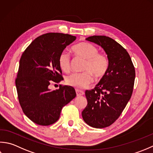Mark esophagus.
I'll list each match as a JSON object with an SVG mask.
<instances>
[{
    "mask_svg": "<svg viewBox=\"0 0 153 153\" xmlns=\"http://www.w3.org/2000/svg\"><path fill=\"white\" fill-rule=\"evenodd\" d=\"M76 96H82V95H84V94H85V92H84L83 91H82V90H78V89L76 90Z\"/></svg>",
    "mask_w": 153,
    "mask_h": 153,
    "instance_id": "esophagus-1",
    "label": "esophagus"
}]
</instances>
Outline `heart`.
I'll use <instances>...</instances> for the list:
<instances>
[{"instance_id":"b5f03b06","label":"heart","mask_w":153,"mask_h":153,"mask_svg":"<svg viewBox=\"0 0 153 153\" xmlns=\"http://www.w3.org/2000/svg\"><path fill=\"white\" fill-rule=\"evenodd\" d=\"M73 53L86 60L82 73H73L68 76L66 83L68 86L77 89H82L93 81L94 74L96 79H100L106 74L109 67L107 57L100 54L97 48L87 42H81L72 48ZM59 65L62 71L68 72L70 70L71 58L67 52L63 51L59 55Z\"/></svg>"}]
</instances>
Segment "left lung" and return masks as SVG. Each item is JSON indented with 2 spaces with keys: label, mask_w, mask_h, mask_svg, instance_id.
I'll return each instance as SVG.
<instances>
[{
  "label": "left lung",
  "mask_w": 153,
  "mask_h": 153,
  "mask_svg": "<svg viewBox=\"0 0 153 153\" xmlns=\"http://www.w3.org/2000/svg\"><path fill=\"white\" fill-rule=\"evenodd\" d=\"M86 39L104 49L109 67L95 88L86 90L87 105L82 116L88 126L104 128L120 117L131 97L135 68L128 53L114 39L104 36H93Z\"/></svg>",
  "instance_id": "obj_1"
}]
</instances>
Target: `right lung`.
Listing matches in <instances>:
<instances>
[{"label":"right lung","mask_w":153,"mask_h":153,"mask_svg":"<svg viewBox=\"0 0 153 153\" xmlns=\"http://www.w3.org/2000/svg\"><path fill=\"white\" fill-rule=\"evenodd\" d=\"M76 36L48 33L37 37L23 53L16 79L18 100L24 114L40 126L57 121L62 108L75 98L72 86L49 88L52 81L63 80L59 65V55Z\"/></svg>","instance_id":"1"}]
</instances>
